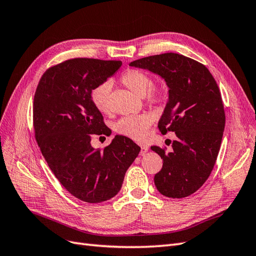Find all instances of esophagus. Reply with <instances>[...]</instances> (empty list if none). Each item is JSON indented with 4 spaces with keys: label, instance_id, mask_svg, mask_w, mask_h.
Here are the masks:
<instances>
[{
    "label": "esophagus",
    "instance_id": "esophagus-1",
    "mask_svg": "<svg viewBox=\"0 0 256 256\" xmlns=\"http://www.w3.org/2000/svg\"><path fill=\"white\" fill-rule=\"evenodd\" d=\"M140 147H141V152H140V154L141 156H144V154L148 152V146L145 145V144H140Z\"/></svg>",
    "mask_w": 256,
    "mask_h": 256
}]
</instances>
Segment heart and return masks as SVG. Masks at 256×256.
<instances>
[{
    "label": "heart",
    "mask_w": 256,
    "mask_h": 256,
    "mask_svg": "<svg viewBox=\"0 0 256 256\" xmlns=\"http://www.w3.org/2000/svg\"><path fill=\"white\" fill-rule=\"evenodd\" d=\"M120 82L138 96H143L150 106H158L166 98L164 85L152 84V76L138 69H128L120 76ZM112 83L106 80L90 90L92 104L98 111L106 113L110 110V92ZM150 118L146 115L126 116L115 124V132L132 140H142L150 126Z\"/></svg>",
    "instance_id": "b5f03b06"
}]
</instances>
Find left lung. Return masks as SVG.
<instances>
[{
	"instance_id": "obj_1",
	"label": "left lung",
	"mask_w": 256,
	"mask_h": 256,
	"mask_svg": "<svg viewBox=\"0 0 256 256\" xmlns=\"http://www.w3.org/2000/svg\"><path fill=\"white\" fill-rule=\"evenodd\" d=\"M130 66L158 74L170 88L158 128L162 134L173 131L177 138L172 152L150 147L164 161L154 180L161 194L189 196L207 180L220 150L226 112L218 84L205 65L178 53L143 58Z\"/></svg>"
}]
</instances>
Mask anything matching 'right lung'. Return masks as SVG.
I'll use <instances>...</instances> for the list:
<instances>
[{"mask_svg":"<svg viewBox=\"0 0 256 256\" xmlns=\"http://www.w3.org/2000/svg\"><path fill=\"white\" fill-rule=\"evenodd\" d=\"M120 66V60H67L48 68L35 92L33 125L42 156L63 187L86 203L118 194L141 150L122 136L104 150L90 145V134L106 132L102 114L90 102V90Z\"/></svg>","mask_w":256,"mask_h":256,"instance_id":"1","label":"right lung"}]
</instances>
